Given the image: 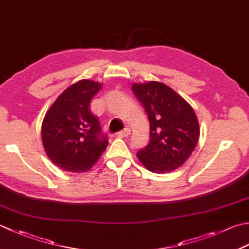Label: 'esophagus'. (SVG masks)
Masks as SVG:
<instances>
[{"instance_id":"esophagus-1","label":"esophagus","mask_w":249,"mask_h":249,"mask_svg":"<svg viewBox=\"0 0 249 249\" xmlns=\"http://www.w3.org/2000/svg\"><path fill=\"white\" fill-rule=\"evenodd\" d=\"M129 135H130V129L128 127H126L122 131H119V133L116 134V137H118V138H125V137H128Z\"/></svg>"}]
</instances>
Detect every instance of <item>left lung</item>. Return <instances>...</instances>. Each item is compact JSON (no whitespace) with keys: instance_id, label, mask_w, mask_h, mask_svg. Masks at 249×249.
<instances>
[{"instance_id":"1","label":"left lung","mask_w":249,"mask_h":249,"mask_svg":"<svg viewBox=\"0 0 249 249\" xmlns=\"http://www.w3.org/2000/svg\"><path fill=\"white\" fill-rule=\"evenodd\" d=\"M131 91L150 122V142L137 153L143 166L165 174L179 168L191 157L199 139V125L189 102L166 84L134 83Z\"/></svg>"}]
</instances>
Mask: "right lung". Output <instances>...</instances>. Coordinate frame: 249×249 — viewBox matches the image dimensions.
<instances>
[{"label":"right lung","instance_id":"right-lung-1","mask_svg":"<svg viewBox=\"0 0 249 249\" xmlns=\"http://www.w3.org/2000/svg\"><path fill=\"white\" fill-rule=\"evenodd\" d=\"M102 87L99 82L81 80L63 90L46 111L42 122L45 153L59 168L84 173L98 162L108 145L99 121L89 110L90 99Z\"/></svg>","mask_w":249,"mask_h":249}]
</instances>
